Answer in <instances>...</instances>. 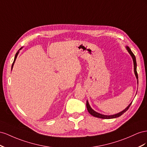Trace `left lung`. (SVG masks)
Returning a JSON list of instances; mask_svg holds the SVG:
<instances>
[{"label": "left lung", "mask_w": 147, "mask_h": 147, "mask_svg": "<svg viewBox=\"0 0 147 147\" xmlns=\"http://www.w3.org/2000/svg\"><path fill=\"white\" fill-rule=\"evenodd\" d=\"M125 48H126L127 50L128 51V52L129 53L130 55H131L132 58V60H133V62H134V73H135V75L136 76V78L137 79V83H138V74H137V62H136V57L135 55H134V54L132 53V52L131 51V49H130L128 46H126L125 47ZM132 104V102L130 103L128 107L125 108L124 110L122 111H121L118 113H117V114H115V115H102V114H100V113H98L97 112L95 111L93 109H92L89 103V102H88V101L87 100V102H86V107H87V109L88 110V112H89L90 114L91 115H92L94 117H97V118H102V119H113V118H118V117H119L120 116L122 115L123 114H124V113L130 107V106H131V105Z\"/></svg>", "instance_id": "1"}]
</instances>
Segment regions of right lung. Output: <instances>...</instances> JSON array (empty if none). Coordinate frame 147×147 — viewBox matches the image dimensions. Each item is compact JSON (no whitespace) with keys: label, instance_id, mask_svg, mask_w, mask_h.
<instances>
[{"label":"right lung","instance_id":"obj_1","mask_svg":"<svg viewBox=\"0 0 147 147\" xmlns=\"http://www.w3.org/2000/svg\"><path fill=\"white\" fill-rule=\"evenodd\" d=\"M23 47H21L20 49V50H18V51L16 53V55H15V58H14V61H13V64H12V65H11V69H12V68H13V65H14V63H15V60H16V57H17V56H18V53H19V51L20 50L22 49Z\"/></svg>","mask_w":147,"mask_h":147}]
</instances>
